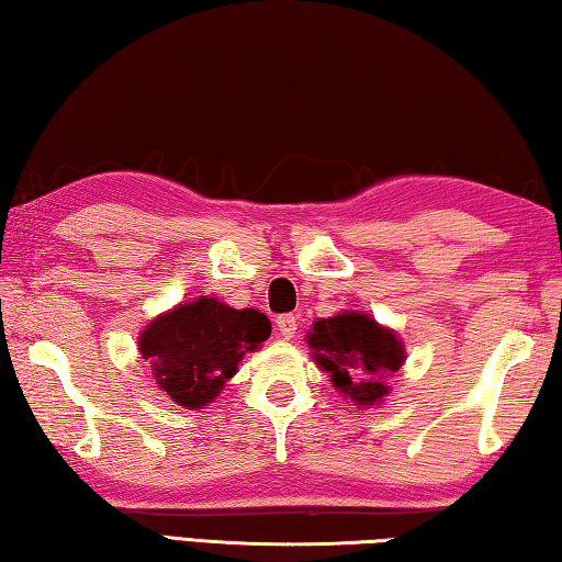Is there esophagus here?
<instances>
[{
  "label": "esophagus",
  "mask_w": 562,
  "mask_h": 562,
  "mask_svg": "<svg viewBox=\"0 0 562 562\" xmlns=\"http://www.w3.org/2000/svg\"><path fill=\"white\" fill-rule=\"evenodd\" d=\"M274 324H278V331L284 336V339H292L294 331H297V316L294 314H280L278 319H274Z\"/></svg>",
  "instance_id": "34e87169"
}]
</instances>
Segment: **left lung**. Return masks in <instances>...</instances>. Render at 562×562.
<instances>
[{"instance_id":"8db88e82","label":"left lung","mask_w":562,"mask_h":562,"mask_svg":"<svg viewBox=\"0 0 562 562\" xmlns=\"http://www.w3.org/2000/svg\"><path fill=\"white\" fill-rule=\"evenodd\" d=\"M316 363L331 373L334 385L359 405H373L387 393L383 379L401 369L403 346L393 331L366 314L344 312L314 322L310 334Z\"/></svg>"}]
</instances>
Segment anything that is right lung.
I'll list each match as a JSON object with an SVG mask.
<instances>
[{
  "mask_svg": "<svg viewBox=\"0 0 562 562\" xmlns=\"http://www.w3.org/2000/svg\"><path fill=\"white\" fill-rule=\"evenodd\" d=\"M268 336L265 314L196 300L151 322L139 336V351L151 361L159 387L179 405L203 407L236 373L246 351L258 349Z\"/></svg>",
  "mask_w": 562,
  "mask_h": 562,
  "instance_id": "add662e5",
  "label": "right lung"
}]
</instances>
